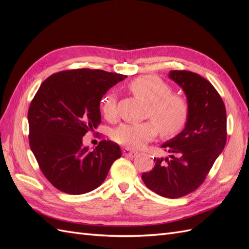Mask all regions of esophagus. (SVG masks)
<instances>
[{"label":"esophagus","instance_id":"obj_1","mask_svg":"<svg viewBox=\"0 0 249 249\" xmlns=\"http://www.w3.org/2000/svg\"><path fill=\"white\" fill-rule=\"evenodd\" d=\"M123 155L125 157H135L137 155L136 152H133V150H130L129 148H124L123 149Z\"/></svg>","mask_w":249,"mask_h":249}]
</instances>
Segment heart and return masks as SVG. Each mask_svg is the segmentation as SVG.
<instances>
[{
    "mask_svg": "<svg viewBox=\"0 0 249 249\" xmlns=\"http://www.w3.org/2000/svg\"><path fill=\"white\" fill-rule=\"evenodd\" d=\"M130 91L147 103L145 116L150 120L139 124H124L113 132V139L127 148L136 149L156 137L158 131L164 138L182 132L189 122L190 106L185 96L172 92V87L162 78L146 74L131 81ZM101 110L109 122L117 118V100L108 92L101 101Z\"/></svg>",
    "mask_w": 249,
    "mask_h": 249,
    "instance_id": "b5f03b06",
    "label": "heart"
}]
</instances>
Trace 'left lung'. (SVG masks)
<instances>
[{
	"instance_id": "8db88e82",
	"label": "left lung",
	"mask_w": 249,
	"mask_h": 249,
	"mask_svg": "<svg viewBox=\"0 0 249 249\" xmlns=\"http://www.w3.org/2000/svg\"><path fill=\"white\" fill-rule=\"evenodd\" d=\"M169 78L184 89L190 117L178 136L162 147L169 158H155V167L142 175L148 189L167 198L195 191L205 182L227 143V112L211 83L189 71H171Z\"/></svg>"
}]
</instances>
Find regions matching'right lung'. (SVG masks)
<instances>
[{"mask_svg":"<svg viewBox=\"0 0 249 249\" xmlns=\"http://www.w3.org/2000/svg\"><path fill=\"white\" fill-rule=\"evenodd\" d=\"M126 76L78 69L53 73L39 87L28 111L29 143L49 182L67 194L94 190L122 156L117 143L102 140L93 150L82 138L101 124L100 102Z\"/></svg>","mask_w":249,"mask_h":249,"instance_id":"right-lung-1","label":"right lung"}]
</instances>
